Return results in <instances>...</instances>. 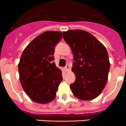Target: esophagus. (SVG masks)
Listing matches in <instances>:
<instances>
[{
  "instance_id": "34e87169",
  "label": "esophagus",
  "mask_w": 126,
  "mask_h": 126,
  "mask_svg": "<svg viewBox=\"0 0 126 126\" xmlns=\"http://www.w3.org/2000/svg\"><path fill=\"white\" fill-rule=\"evenodd\" d=\"M70 69H71V67H70L69 65H68V64H67L65 66V67H64V70H65L66 72H67V71H70Z\"/></svg>"
}]
</instances>
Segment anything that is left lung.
<instances>
[{"label": "left lung", "instance_id": "1", "mask_svg": "<svg viewBox=\"0 0 126 126\" xmlns=\"http://www.w3.org/2000/svg\"><path fill=\"white\" fill-rule=\"evenodd\" d=\"M62 34L74 56L72 71L76 81L70 84L71 91L80 100H93L102 93L107 82L110 64L106 48L84 30H69Z\"/></svg>", "mask_w": 126, "mask_h": 126}]
</instances>
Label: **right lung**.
Instances as JSON below:
<instances>
[{"label": "right lung", "instance_id": "add662e5", "mask_svg": "<svg viewBox=\"0 0 126 126\" xmlns=\"http://www.w3.org/2000/svg\"><path fill=\"white\" fill-rule=\"evenodd\" d=\"M62 36L60 32H44L29 43L21 57L20 82L26 94L36 103L52 102L62 81V71L53 62L55 47Z\"/></svg>", "mask_w": 126, "mask_h": 126}]
</instances>
